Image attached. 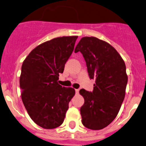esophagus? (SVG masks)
Instances as JSON below:
<instances>
[{
  "mask_svg": "<svg viewBox=\"0 0 146 146\" xmlns=\"http://www.w3.org/2000/svg\"><path fill=\"white\" fill-rule=\"evenodd\" d=\"M75 91H76V94H79V89H76V90H75Z\"/></svg>",
  "mask_w": 146,
  "mask_h": 146,
  "instance_id": "esophagus-1",
  "label": "esophagus"
}]
</instances>
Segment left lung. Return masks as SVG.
Wrapping results in <instances>:
<instances>
[{
    "instance_id": "left-lung-1",
    "label": "left lung",
    "mask_w": 146,
    "mask_h": 146,
    "mask_svg": "<svg viewBox=\"0 0 146 146\" xmlns=\"http://www.w3.org/2000/svg\"><path fill=\"white\" fill-rule=\"evenodd\" d=\"M81 52L90 78L96 80L93 92L81 89L84 98L82 122L92 130L109 125L117 115L125 97L128 76L121 55L110 44L94 36L81 38L74 52Z\"/></svg>"
}]
</instances>
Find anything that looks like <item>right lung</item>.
I'll return each mask as SVG.
<instances>
[{
    "label": "right lung",
    "mask_w": 146,
    "mask_h": 146,
    "mask_svg": "<svg viewBox=\"0 0 146 146\" xmlns=\"http://www.w3.org/2000/svg\"><path fill=\"white\" fill-rule=\"evenodd\" d=\"M77 36L55 38L38 45L22 65L19 86L31 119L43 129L60 126L75 90L58 83L59 74L72 53Z\"/></svg>",
    "instance_id": "1"
}]
</instances>
